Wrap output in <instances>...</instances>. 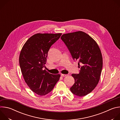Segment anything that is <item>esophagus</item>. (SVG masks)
<instances>
[{
	"instance_id": "1",
	"label": "esophagus",
	"mask_w": 120,
	"mask_h": 120,
	"mask_svg": "<svg viewBox=\"0 0 120 120\" xmlns=\"http://www.w3.org/2000/svg\"><path fill=\"white\" fill-rule=\"evenodd\" d=\"M62 76H63V77H65V76H66L67 75H65V74H61V75Z\"/></svg>"
}]
</instances>
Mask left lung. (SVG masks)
<instances>
[{
  "mask_svg": "<svg viewBox=\"0 0 120 120\" xmlns=\"http://www.w3.org/2000/svg\"><path fill=\"white\" fill-rule=\"evenodd\" d=\"M61 38L73 60L78 61L80 68L79 74L72 75L75 83L70 90L78 96L86 95L95 88L100 80L102 58L99 47L90 36L82 31L63 34Z\"/></svg>",
  "mask_w": 120,
  "mask_h": 120,
  "instance_id": "1",
  "label": "left lung"
}]
</instances>
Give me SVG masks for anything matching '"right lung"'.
Segmentation results:
<instances>
[{"mask_svg":"<svg viewBox=\"0 0 120 120\" xmlns=\"http://www.w3.org/2000/svg\"><path fill=\"white\" fill-rule=\"evenodd\" d=\"M62 35L58 34H37L30 38L22 47L19 65L26 82L30 89L40 96L52 91L60 75L48 73L45 67L48 51Z\"/></svg>","mask_w":120,"mask_h":120,"instance_id":"right-lung-1","label":"right lung"}]
</instances>
